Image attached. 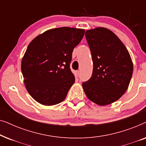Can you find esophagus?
I'll return each mask as SVG.
<instances>
[{
	"instance_id": "obj_1",
	"label": "esophagus",
	"mask_w": 146,
	"mask_h": 146,
	"mask_svg": "<svg viewBox=\"0 0 146 146\" xmlns=\"http://www.w3.org/2000/svg\"><path fill=\"white\" fill-rule=\"evenodd\" d=\"M79 75H80V70H78L76 72V76H79Z\"/></svg>"
}]
</instances>
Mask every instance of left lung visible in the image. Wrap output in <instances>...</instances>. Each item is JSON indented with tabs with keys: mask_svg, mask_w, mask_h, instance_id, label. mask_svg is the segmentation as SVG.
<instances>
[{
	"mask_svg": "<svg viewBox=\"0 0 146 146\" xmlns=\"http://www.w3.org/2000/svg\"><path fill=\"white\" fill-rule=\"evenodd\" d=\"M86 38L90 48L94 68L89 80L82 83L90 100L99 106L117 101L124 94L133 74V63L126 47L110 30H88Z\"/></svg>",
	"mask_w": 146,
	"mask_h": 146,
	"instance_id": "8db88e82",
	"label": "left lung"
}]
</instances>
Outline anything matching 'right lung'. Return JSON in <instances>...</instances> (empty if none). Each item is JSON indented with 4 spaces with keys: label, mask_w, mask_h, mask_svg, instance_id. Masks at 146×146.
I'll return each mask as SVG.
<instances>
[{
    "label": "right lung",
    "mask_w": 146,
    "mask_h": 146,
    "mask_svg": "<svg viewBox=\"0 0 146 146\" xmlns=\"http://www.w3.org/2000/svg\"><path fill=\"white\" fill-rule=\"evenodd\" d=\"M84 33L70 27L50 29L28 46L21 70L26 88L38 103L53 106L66 98L75 82L70 68L72 54Z\"/></svg>",
    "instance_id": "obj_1"
}]
</instances>
